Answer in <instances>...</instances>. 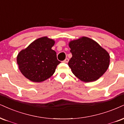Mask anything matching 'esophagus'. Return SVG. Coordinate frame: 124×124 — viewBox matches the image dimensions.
<instances>
[{
  "label": "esophagus",
  "instance_id": "34e87169",
  "mask_svg": "<svg viewBox=\"0 0 124 124\" xmlns=\"http://www.w3.org/2000/svg\"><path fill=\"white\" fill-rule=\"evenodd\" d=\"M68 62H69V59H68V58H66V59L63 61V62H65V63H68Z\"/></svg>",
  "mask_w": 124,
  "mask_h": 124
}]
</instances>
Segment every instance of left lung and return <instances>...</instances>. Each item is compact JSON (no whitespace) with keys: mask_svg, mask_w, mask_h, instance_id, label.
Masks as SVG:
<instances>
[{"mask_svg":"<svg viewBox=\"0 0 124 124\" xmlns=\"http://www.w3.org/2000/svg\"><path fill=\"white\" fill-rule=\"evenodd\" d=\"M72 57L68 65L74 75L85 82H94L109 68V53L93 39L82 37L69 42Z\"/></svg>","mask_w":124,"mask_h":124,"instance_id":"left-lung-1","label":"left lung"}]
</instances>
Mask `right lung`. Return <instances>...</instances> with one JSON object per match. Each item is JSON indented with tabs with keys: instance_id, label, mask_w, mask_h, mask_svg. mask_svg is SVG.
I'll list each match as a JSON object with an SVG mask.
<instances>
[{
	"instance_id": "1",
	"label": "right lung",
	"mask_w": 124,
	"mask_h": 124,
	"mask_svg": "<svg viewBox=\"0 0 124 124\" xmlns=\"http://www.w3.org/2000/svg\"><path fill=\"white\" fill-rule=\"evenodd\" d=\"M55 41L42 37L32 42L19 52L16 57L19 69L23 75L33 82H42L53 75L60 62L52 49Z\"/></svg>"
}]
</instances>
